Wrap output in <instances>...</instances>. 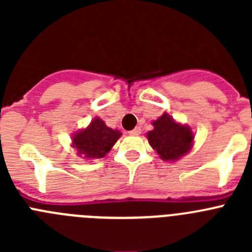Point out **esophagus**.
Segmentation results:
<instances>
[{
  "label": "esophagus",
  "mask_w": 252,
  "mask_h": 252,
  "mask_svg": "<svg viewBox=\"0 0 252 252\" xmlns=\"http://www.w3.org/2000/svg\"><path fill=\"white\" fill-rule=\"evenodd\" d=\"M128 133H130V135H133V136H136V135H140V133H141V128L135 127L132 131H130Z\"/></svg>",
  "instance_id": "esophagus-1"
}]
</instances>
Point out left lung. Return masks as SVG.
Masks as SVG:
<instances>
[{"label": "left lung", "instance_id": "obj_1", "mask_svg": "<svg viewBox=\"0 0 252 252\" xmlns=\"http://www.w3.org/2000/svg\"><path fill=\"white\" fill-rule=\"evenodd\" d=\"M154 130L146 133L151 148L165 161H175L190 151L193 146L192 128L175 121L168 113L153 121Z\"/></svg>", "mask_w": 252, "mask_h": 252}]
</instances>
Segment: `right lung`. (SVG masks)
Here are the masks:
<instances>
[{
  "mask_svg": "<svg viewBox=\"0 0 252 252\" xmlns=\"http://www.w3.org/2000/svg\"><path fill=\"white\" fill-rule=\"evenodd\" d=\"M119 130L106 126L99 117L92 120L90 126L73 135V148L77 149L79 157L84 159H101L112 149L121 137Z\"/></svg>",
  "mask_w": 252,
  "mask_h": 252,
  "instance_id": "obj_1",
  "label": "right lung"
}]
</instances>
